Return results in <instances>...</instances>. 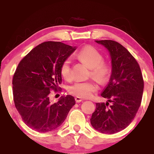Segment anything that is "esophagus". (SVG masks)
Here are the masks:
<instances>
[{
    "mask_svg": "<svg viewBox=\"0 0 154 154\" xmlns=\"http://www.w3.org/2000/svg\"><path fill=\"white\" fill-rule=\"evenodd\" d=\"M75 100L76 103H80V102H81L83 100H82V98H81V97H75Z\"/></svg>",
    "mask_w": 154,
    "mask_h": 154,
    "instance_id": "1",
    "label": "esophagus"
}]
</instances>
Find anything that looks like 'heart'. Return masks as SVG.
<instances>
[{"label": "heart", "instance_id": "b5f03b06", "mask_svg": "<svg viewBox=\"0 0 154 154\" xmlns=\"http://www.w3.org/2000/svg\"><path fill=\"white\" fill-rule=\"evenodd\" d=\"M79 59L86 64L91 69L90 76L100 83H104L110 74V67L107 63L103 62V57L98 51L91 46H87L81 49L78 55ZM61 74L66 80L71 78L70 60L63 61L61 66ZM97 86L93 81L79 82L69 88V92L71 95L81 98H88L97 91Z\"/></svg>", "mask_w": 154, "mask_h": 154}]
</instances>
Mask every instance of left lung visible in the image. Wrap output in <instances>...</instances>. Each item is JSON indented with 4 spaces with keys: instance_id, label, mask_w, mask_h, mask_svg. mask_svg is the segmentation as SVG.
I'll use <instances>...</instances> for the list:
<instances>
[{
    "instance_id": "obj_1",
    "label": "left lung",
    "mask_w": 154,
    "mask_h": 154,
    "mask_svg": "<svg viewBox=\"0 0 154 154\" xmlns=\"http://www.w3.org/2000/svg\"><path fill=\"white\" fill-rule=\"evenodd\" d=\"M95 42L109 51L112 73L108 84L101 93L107 101L96 103L91 123L96 130L110 134L123 130L134 118L142 99L143 80L139 63L122 45L112 40Z\"/></svg>"
}]
</instances>
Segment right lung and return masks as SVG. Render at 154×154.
Returning <instances> with one entry per match:
<instances>
[{"label":"right lung","instance_id":"add662e5","mask_svg":"<svg viewBox=\"0 0 154 154\" xmlns=\"http://www.w3.org/2000/svg\"><path fill=\"white\" fill-rule=\"evenodd\" d=\"M76 48L60 42H45L29 51L19 63L13 79V100L24 122L32 129L47 132L56 129L75 105L72 95L57 103L49 98L61 83V66Z\"/></svg>","mask_w":154,"mask_h":154}]
</instances>
